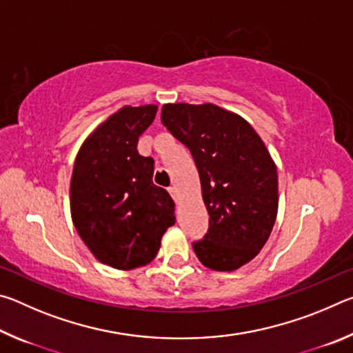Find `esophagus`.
Masks as SVG:
<instances>
[{"instance_id": "1", "label": "esophagus", "mask_w": 353, "mask_h": 353, "mask_svg": "<svg viewBox=\"0 0 353 353\" xmlns=\"http://www.w3.org/2000/svg\"><path fill=\"white\" fill-rule=\"evenodd\" d=\"M168 191H170L171 198L174 199V202H179V193H177V188H176V187H170V188H168Z\"/></svg>"}]
</instances>
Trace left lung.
Returning <instances> with one entry per match:
<instances>
[{"label":"left lung","instance_id":"1","mask_svg":"<svg viewBox=\"0 0 353 353\" xmlns=\"http://www.w3.org/2000/svg\"><path fill=\"white\" fill-rule=\"evenodd\" d=\"M162 123L193 155L210 216L193 250L210 270H238L265 246L277 216V168L265 143L214 104H165Z\"/></svg>","mask_w":353,"mask_h":353}]
</instances>
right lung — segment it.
I'll return each mask as SVG.
<instances>
[{"label":"right lung","instance_id":"1","mask_svg":"<svg viewBox=\"0 0 353 353\" xmlns=\"http://www.w3.org/2000/svg\"><path fill=\"white\" fill-rule=\"evenodd\" d=\"M157 105H126L83 141L70 185L71 218L97 259L129 271L151 263L176 223L174 201L152 182L154 160L137 151Z\"/></svg>","mask_w":353,"mask_h":353}]
</instances>
